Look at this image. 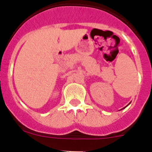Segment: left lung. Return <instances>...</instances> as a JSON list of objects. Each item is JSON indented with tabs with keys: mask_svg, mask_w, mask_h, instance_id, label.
<instances>
[{
	"mask_svg": "<svg viewBox=\"0 0 152 152\" xmlns=\"http://www.w3.org/2000/svg\"><path fill=\"white\" fill-rule=\"evenodd\" d=\"M124 108H125V107H124ZM124 108H123V109H124Z\"/></svg>",
	"mask_w": 152,
	"mask_h": 152,
	"instance_id": "obj_1",
	"label": "left lung"
}]
</instances>
